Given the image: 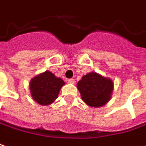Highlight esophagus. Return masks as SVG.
<instances>
[{
    "mask_svg": "<svg viewBox=\"0 0 146 146\" xmlns=\"http://www.w3.org/2000/svg\"><path fill=\"white\" fill-rule=\"evenodd\" d=\"M67 81H68V83H70V84L75 83V80H74V79H68V80H67Z\"/></svg>",
    "mask_w": 146,
    "mask_h": 146,
    "instance_id": "obj_1",
    "label": "esophagus"
}]
</instances>
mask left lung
Masks as SVG:
<instances>
[{
  "instance_id": "1",
  "label": "left lung",
  "mask_w": 146,
  "mask_h": 146,
  "mask_svg": "<svg viewBox=\"0 0 146 146\" xmlns=\"http://www.w3.org/2000/svg\"><path fill=\"white\" fill-rule=\"evenodd\" d=\"M113 88L114 84L111 79L94 72L84 76L77 83L83 101L93 108L102 107L108 102Z\"/></svg>"
}]
</instances>
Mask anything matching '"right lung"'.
Here are the masks:
<instances>
[{
    "label": "right lung",
    "instance_id": "right-lung-1",
    "mask_svg": "<svg viewBox=\"0 0 146 146\" xmlns=\"http://www.w3.org/2000/svg\"><path fill=\"white\" fill-rule=\"evenodd\" d=\"M64 84L62 79L56 77L50 71H46L31 80V94L38 104L49 105L57 99L59 91Z\"/></svg>",
    "mask_w": 146,
    "mask_h": 146
}]
</instances>
